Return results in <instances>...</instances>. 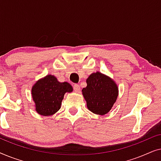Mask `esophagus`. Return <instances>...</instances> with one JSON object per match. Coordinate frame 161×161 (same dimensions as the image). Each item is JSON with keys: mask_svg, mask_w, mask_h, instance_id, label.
<instances>
[{"mask_svg": "<svg viewBox=\"0 0 161 161\" xmlns=\"http://www.w3.org/2000/svg\"><path fill=\"white\" fill-rule=\"evenodd\" d=\"M73 89H74L75 91L77 92H80V86H79L78 84H77V83H75V84L73 85Z\"/></svg>", "mask_w": 161, "mask_h": 161, "instance_id": "34e87169", "label": "esophagus"}]
</instances>
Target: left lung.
Here are the masks:
<instances>
[{"instance_id":"left-lung-1","label":"left lung","mask_w":161,"mask_h":161,"mask_svg":"<svg viewBox=\"0 0 161 161\" xmlns=\"http://www.w3.org/2000/svg\"><path fill=\"white\" fill-rule=\"evenodd\" d=\"M86 83L87 86L83 88L82 92L87 108L98 115L107 114L117 98V86L111 78L98 72L92 74Z\"/></svg>"}]
</instances>
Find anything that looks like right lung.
<instances>
[{
    "instance_id": "add662e5",
    "label": "right lung",
    "mask_w": 161,
    "mask_h": 161,
    "mask_svg": "<svg viewBox=\"0 0 161 161\" xmlns=\"http://www.w3.org/2000/svg\"><path fill=\"white\" fill-rule=\"evenodd\" d=\"M71 92L72 87L69 83L58 82L50 75L37 81L31 91L37 113L42 116L54 114L60 109L64 94Z\"/></svg>"
}]
</instances>
